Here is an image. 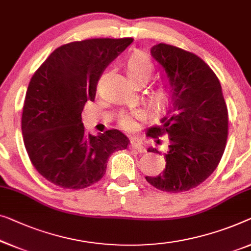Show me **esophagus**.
I'll use <instances>...</instances> for the list:
<instances>
[{"mask_svg": "<svg viewBox=\"0 0 251 251\" xmlns=\"http://www.w3.org/2000/svg\"><path fill=\"white\" fill-rule=\"evenodd\" d=\"M129 147H130V150L136 151L138 152H145V151H146V148H145L140 143H138V141H131V144H130Z\"/></svg>", "mask_w": 251, "mask_h": 251, "instance_id": "obj_1", "label": "esophagus"}]
</instances>
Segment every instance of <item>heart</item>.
I'll use <instances>...</instances> for the list:
<instances>
[{"instance_id": "b5f03b06", "label": "heart", "mask_w": 251, "mask_h": 251, "mask_svg": "<svg viewBox=\"0 0 251 251\" xmlns=\"http://www.w3.org/2000/svg\"><path fill=\"white\" fill-rule=\"evenodd\" d=\"M126 74H128L129 79L134 86H144L154 74V64L143 53H134L126 64ZM151 97L152 103L158 105V106L165 104L170 97L169 86L165 83L157 86L151 92ZM139 119H141V114L138 112L132 114H123L119 120V126L126 131L131 132L137 130V120Z\"/></svg>"}]
</instances>
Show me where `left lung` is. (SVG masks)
Returning <instances> with one entry per match:
<instances>
[{
	"instance_id": "1",
	"label": "left lung",
	"mask_w": 251,
	"mask_h": 251,
	"mask_svg": "<svg viewBox=\"0 0 251 251\" xmlns=\"http://www.w3.org/2000/svg\"><path fill=\"white\" fill-rule=\"evenodd\" d=\"M151 55L164 69L170 85V103L158 126L147 136L169 134L164 171L146 176L148 183L166 192L194 189L216 170L226 146L228 114L219 78L196 54L159 44ZM148 151L161 154L156 148Z\"/></svg>"
}]
</instances>
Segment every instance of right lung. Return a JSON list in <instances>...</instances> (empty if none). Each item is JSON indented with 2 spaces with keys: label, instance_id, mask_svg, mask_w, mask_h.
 Masks as SVG:
<instances>
[{
  "label": "right lung",
  "instance_id": "right-lung-1",
  "mask_svg": "<svg viewBox=\"0 0 251 251\" xmlns=\"http://www.w3.org/2000/svg\"><path fill=\"white\" fill-rule=\"evenodd\" d=\"M133 38H93L57 47L37 69L25 99L21 130L31 164L50 183L83 189L99 182L108 157L130 141L111 129L87 134L85 104L94 100L101 74Z\"/></svg>",
  "mask_w": 251,
  "mask_h": 251
}]
</instances>
